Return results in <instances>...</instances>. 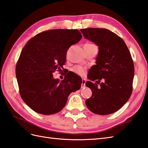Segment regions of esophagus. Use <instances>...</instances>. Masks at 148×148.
Returning a JSON list of instances; mask_svg holds the SVG:
<instances>
[{"instance_id":"1","label":"esophagus","mask_w":148,"mask_h":148,"mask_svg":"<svg viewBox=\"0 0 148 148\" xmlns=\"http://www.w3.org/2000/svg\"><path fill=\"white\" fill-rule=\"evenodd\" d=\"M85 84H86V80L84 79H82L81 86H82V87H84V86H85Z\"/></svg>"}]
</instances>
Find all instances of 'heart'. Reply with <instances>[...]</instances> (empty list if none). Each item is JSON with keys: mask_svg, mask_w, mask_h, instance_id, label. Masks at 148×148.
I'll return each mask as SVG.
<instances>
[{"mask_svg": "<svg viewBox=\"0 0 148 148\" xmlns=\"http://www.w3.org/2000/svg\"><path fill=\"white\" fill-rule=\"evenodd\" d=\"M84 45H88V46H91V45H94L92 43H86ZM73 71L75 74H77L78 75H83L85 73V69L83 68L81 66H75L73 68Z\"/></svg>", "mask_w": 148, "mask_h": 148, "instance_id": "obj_1", "label": "heart"}]
</instances>
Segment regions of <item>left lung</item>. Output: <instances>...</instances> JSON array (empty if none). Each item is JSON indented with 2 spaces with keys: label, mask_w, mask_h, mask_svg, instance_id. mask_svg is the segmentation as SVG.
Listing matches in <instances>:
<instances>
[{
  "label": "left lung",
  "mask_w": 148,
  "mask_h": 148,
  "mask_svg": "<svg viewBox=\"0 0 148 148\" xmlns=\"http://www.w3.org/2000/svg\"><path fill=\"white\" fill-rule=\"evenodd\" d=\"M81 32L99 49L97 65L91 67L88 74L91 81L86 82L92 91L86 105L95 114H111L122 107L131 96L134 75L131 55L122 38L107 29L86 28ZM96 80L97 84L92 82Z\"/></svg>",
  "instance_id": "obj_1"
}]
</instances>
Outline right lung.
Instances as JSON below:
<instances>
[{
	"label": "right lung",
	"instance_id": "right-lung-1",
	"mask_svg": "<svg viewBox=\"0 0 148 148\" xmlns=\"http://www.w3.org/2000/svg\"><path fill=\"white\" fill-rule=\"evenodd\" d=\"M81 38L77 29H51L37 34L24 47L16 75L21 97L33 110L43 115L58 113L69 95L80 89L79 75L67 73L60 81L53 79V73L61 71L67 50Z\"/></svg>",
	"mask_w": 148,
	"mask_h": 148
}]
</instances>
